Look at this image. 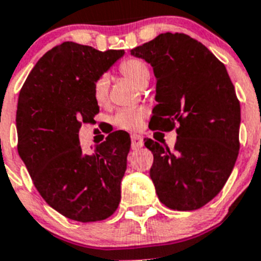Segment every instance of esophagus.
Masks as SVG:
<instances>
[{"label":"esophagus","instance_id":"obj_1","mask_svg":"<svg viewBox=\"0 0 261 261\" xmlns=\"http://www.w3.org/2000/svg\"><path fill=\"white\" fill-rule=\"evenodd\" d=\"M144 145V140L140 135H132V149L133 150H137L140 147H142Z\"/></svg>","mask_w":261,"mask_h":261}]
</instances>
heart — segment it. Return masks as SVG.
I'll return each instance as SVG.
<instances>
[{
	"mask_svg": "<svg viewBox=\"0 0 261 261\" xmlns=\"http://www.w3.org/2000/svg\"><path fill=\"white\" fill-rule=\"evenodd\" d=\"M120 73L123 77H125L126 80L130 81L132 84H135L138 87L147 84V81L150 78V70H149L147 65L138 59H128L121 62ZM93 94L95 102L99 106L106 105L108 96V80L106 75L99 77L95 81ZM145 116H146V111L144 108H124L115 115L114 123L119 128L132 130V129H137L141 125Z\"/></svg>",
	"mask_w": 261,
	"mask_h": 261,
	"instance_id": "b5f03b06",
	"label": "heart"
}]
</instances>
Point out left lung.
<instances>
[{
  "label": "left lung",
  "instance_id": "1",
  "mask_svg": "<svg viewBox=\"0 0 261 261\" xmlns=\"http://www.w3.org/2000/svg\"><path fill=\"white\" fill-rule=\"evenodd\" d=\"M130 55L153 66L156 78L151 129L172 130L174 150L151 138L150 168L158 199L174 211H196L229 179L239 153L241 106L225 65L196 39L166 32Z\"/></svg>",
  "mask_w": 261,
  "mask_h": 261
}]
</instances>
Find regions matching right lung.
Masks as SVG:
<instances>
[{"instance_id":"add662e5","label":"right lung","mask_w":261,"mask_h":261,"mask_svg":"<svg viewBox=\"0 0 261 261\" xmlns=\"http://www.w3.org/2000/svg\"><path fill=\"white\" fill-rule=\"evenodd\" d=\"M123 55L65 41L36 62L20 89L18 153L41 197L70 220L102 221L119 206L129 135L111 133L85 154L78 132L99 112L95 81Z\"/></svg>"}]
</instances>
